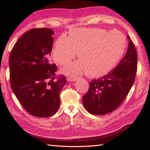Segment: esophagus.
<instances>
[{
  "label": "esophagus",
  "instance_id": "obj_1",
  "mask_svg": "<svg viewBox=\"0 0 150 150\" xmlns=\"http://www.w3.org/2000/svg\"><path fill=\"white\" fill-rule=\"evenodd\" d=\"M77 78L74 77V76H69V77L67 78V81H74L76 80Z\"/></svg>",
  "mask_w": 150,
  "mask_h": 150
}]
</instances>
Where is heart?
Listing matches in <instances>:
<instances>
[{
    "label": "heart",
    "mask_w": 150,
    "mask_h": 150,
    "mask_svg": "<svg viewBox=\"0 0 150 150\" xmlns=\"http://www.w3.org/2000/svg\"><path fill=\"white\" fill-rule=\"evenodd\" d=\"M69 35L59 36L52 51L54 60L62 65L71 62L78 52L79 61L63 69L67 74L85 71L88 77H100L113 68L126 47V38L117 30L74 28Z\"/></svg>",
    "instance_id": "1"
}]
</instances>
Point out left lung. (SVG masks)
<instances>
[{
  "label": "left lung",
  "instance_id": "obj_1",
  "mask_svg": "<svg viewBox=\"0 0 150 150\" xmlns=\"http://www.w3.org/2000/svg\"><path fill=\"white\" fill-rule=\"evenodd\" d=\"M128 48L124 57L115 68L103 77L89 83V88L82 101L91 114L105 115L113 111L123 102L135 81L137 54L127 35Z\"/></svg>",
  "mask_w": 150,
  "mask_h": 150
}]
</instances>
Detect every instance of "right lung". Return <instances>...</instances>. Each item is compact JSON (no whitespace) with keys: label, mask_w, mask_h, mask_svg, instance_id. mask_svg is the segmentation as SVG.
I'll list each match as a JSON object with an SVG mask.
<instances>
[{"label":"right lung","mask_w":150,"mask_h":150,"mask_svg":"<svg viewBox=\"0 0 150 150\" xmlns=\"http://www.w3.org/2000/svg\"><path fill=\"white\" fill-rule=\"evenodd\" d=\"M54 31L33 28L18 39L12 48L9 65L11 89L26 111L45 118L56 114L66 78L56 79L57 67L50 63Z\"/></svg>","instance_id":"right-lung-1"}]
</instances>
